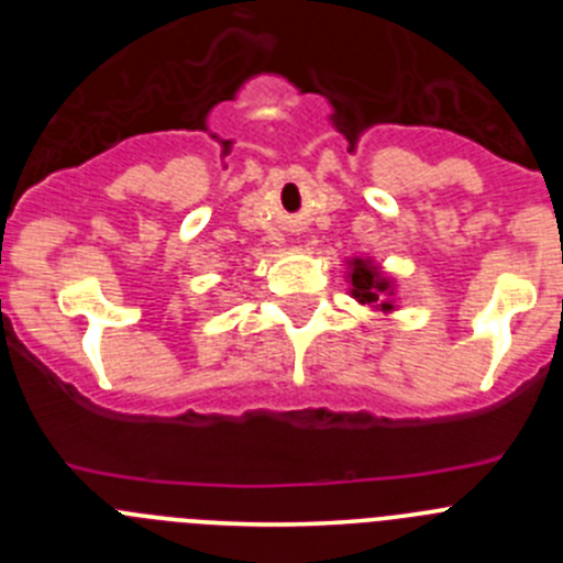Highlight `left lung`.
I'll return each instance as SVG.
<instances>
[{
  "instance_id": "1",
  "label": "left lung",
  "mask_w": 563,
  "mask_h": 563,
  "mask_svg": "<svg viewBox=\"0 0 563 563\" xmlns=\"http://www.w3.org/2000/svg\"><path fill=\"white\" fill-rule=\"evenodd\" d=\"M352 296L361 301V305H377L380 310H391L389 301H383V296L389 292V282L380 276L372 262H363V258H355L352 262Z\"/></svg>"
}]
</instances>
